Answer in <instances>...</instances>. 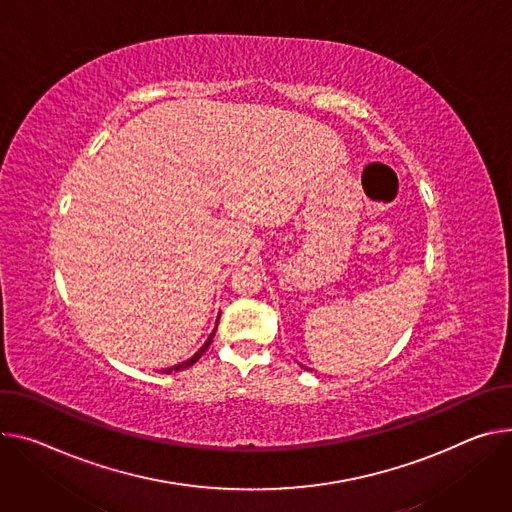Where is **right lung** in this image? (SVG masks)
Wrapping results in <instances>:
<instances>
[{
	"mask_svg": "<svg viewBox=\"0 0 512 512\" xmlns=\"http://www.w3.org/2000/svg\"><path fill=\"white\" fill-rule=\"evenodd\" d=\"M216 327H218V320H216ZM216 327H214V331H212V335L208 337V341L188 359V361H183V363H177V365H173V367H167V369H163L165 371V374H171V371H181V369H185V367H192L204 353H206V349L210 347V343H212V337H214V333H216Z\"/></svg>",
	"mask_w": 512,
	"mask_h": 512,
	"instance_id": "right-lung-1",
	"label": "right lung"
}]
</instances>
